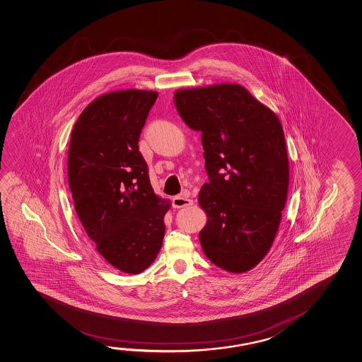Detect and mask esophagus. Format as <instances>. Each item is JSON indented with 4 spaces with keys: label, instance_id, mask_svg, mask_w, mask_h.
Instances as JSON below:
<instances>
[{
    "label": "esophagus",
    "instance_id": "34e87169",
    "mask_svg": "<svg viewBox=\"0 0 362 362\" xmlns=\"http://www.w3.org/2000/svg\"><path fill=\"white\" fill-rule=\"evenodd\" d=\"M193 204V199H190L188 197L178 196L173 198V207L184 208L189 207Z\"/></svg>",
    "mask_w": 362,
    "mask_h": 362
}]
</instances>
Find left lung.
<instances>
[{"instance_id": "left-lung-1", "label": "left lung", "mask_w": 362, "mask_h": 362, "mask_svg": "<svg viewBox=\"0 0 362 362\" xmlns=\"http://www.w3.org/2000/svg\"><path fill=\"white\" fill-rule=\"evenodd\" d=\"M174 102L185 124L202 132L209 179L198 198L208 218L202 249L226 272H249L272 247L288 197L281 124L240 84L179 89Z\"/></svg>"}]
</instances>
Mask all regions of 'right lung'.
<instances>
[{"instance_id": "right-lung-1", "label": "right lung", "mask_w": 362, "mask_h": 362, "mask_svg": "<svg viewBox=\"0 0 362 362\" xmlns=\"http://www.w3.org/2000/svg\"><path fill=\"white\" fill-rule=\"evenodd\" d=\"M158 92L127 89L100 95L79 115L68 151L74 208L95 250L113 267L143 273L165 235L168 199L156 196L139 137Z\"/></svg>"}]
</instances>
